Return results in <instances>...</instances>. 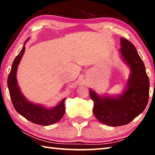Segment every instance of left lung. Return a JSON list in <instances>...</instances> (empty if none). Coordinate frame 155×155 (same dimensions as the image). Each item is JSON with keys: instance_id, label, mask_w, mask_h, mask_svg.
I'll return each mask as SVG.
<instances>
[{"instance_id": "obj_1", "label": "left lung", "mask_w": 155, "mask_h": 155, "mask_svg": "<svg viewBox=\"0 0 155 155\" xmlns=\"http://www.w3.org/2000/svg\"><path fill=\"white\" fill-rule=\"evenodd\" d=\"M120 43V52L131 69L127 90L118 98H101L90 90L94 115L100 122L111 127L130 123L143 111L149 99L150 82L142 59L130 41L122 38Z\"/></svg>"}]
</instances>
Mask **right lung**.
I'll use <instances>...</instances> for the list:
<instances>
[{"label": "right lung", "instance_id": "obj_1", "mask_svg": "<svg viewBox=\"0 0 155 155\" xmlns=\"http://www.w3.org/2000/svg\"><path fill=\"white\" fill-rule=\"evenodd\" d=\"M25 46L24 45L19 54L16 56L13 62L11 71L7 78V85L13 105L18 114L34 124L43 126L54 124L59 121L64 116L65 98L63 99L57 107L49 109L44 107L33 104L27 101L18 88L16 81V70L25 52Z\"/></svg>", "mask_w": 155, "mask_h": 155}]
</instances>
